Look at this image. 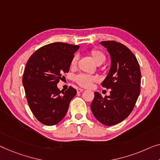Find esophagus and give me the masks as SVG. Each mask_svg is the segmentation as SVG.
Here are the masks:
<instances>
[{"mask_svg": "<svg viewBox=\"0 0 160 160\" xmlns=\"http://www.w3.org/2000/svg\"><path fill=\"white\" fill-rule=\"evenodd\" d=\"M82 91H84V90H83V89H81V88H78V89L77 90L78 93H80V92H82Z\"/></svg>", "mask_w": 160, "mask_h": 160, "instance_id": "esophagus-1", "label": "esophagus"}]
</instances>
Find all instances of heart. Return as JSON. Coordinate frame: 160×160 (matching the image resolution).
<instances>
[{
    "mask_svg": "<svg viewBox=\"0 0 160 160\" xmlns=\"http://www.w3.org/2000/svg\"><path fill=\"white\" fill-rule=\"evenodd\" d=\"M90 55H91L92 59H93L95 62L98 65L103 64L105 60H106V56H105V54L98 49L91 50ZM77 62L78 56L75 55L72 57V60H71V66L75 67L76 65H77ZM75 81L80 86L87 88L91 87L92 83L96 81V78L95 77H92V76L85 75V74H80L79 75H78L75 78Z\"/></svg>",
    "mask_w": 160,
    "mask_h": 160,
    "instance_id": "obj_1",
    "label": "heart"
}]
</instances>
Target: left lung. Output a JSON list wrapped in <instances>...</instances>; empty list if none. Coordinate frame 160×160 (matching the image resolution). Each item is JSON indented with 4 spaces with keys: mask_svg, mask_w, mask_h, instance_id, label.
<instances>
[{
    "mask_svg": "<svg viewBox=\"0 0 160 160\" xmlns=\"http://www.w3.org/2000/svg\"><path fill=\"white\" fill-rule=\"evenodd\" d=\"M111 56V68L102 86L111 89L104 98L95 92L90 108L98 121L106 126L121 122L132 113L140 93L141 71L134 54L125 45L101 42Z\"/></svg>",
    "mask_w": 160,
    "mask_h": 160,
    "instance_id": "1",
    "label": "left lung"
}]
</instances>
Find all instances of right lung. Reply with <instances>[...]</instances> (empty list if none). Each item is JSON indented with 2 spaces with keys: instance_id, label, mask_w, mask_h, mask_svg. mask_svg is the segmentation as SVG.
I'll return each instance as SVG.
<instances>
[{
  "instance_id": "1",
  "label": "right lung",
  "mask_w": 160,
  "mask_h": 160,
  "mask_svg": "<svg viewBox=\"0 0 160 160\" xmlns=\"http://www.w3.org/2000/svg\"><path fill=\"white\" fill-rule=\"evenodd\" d=\"M79 48L67 43H52L37 50L28 59L22 82L31 111L43 124L60 122L77 93L71 86L60 91L57 85L62 74L69 72L74 54Z\"/></svg>"
}]
</instances>
